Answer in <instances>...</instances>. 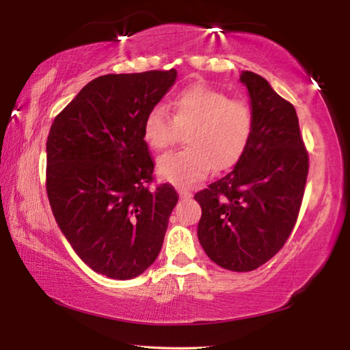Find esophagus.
I'll return each mask as SVG.
<instances>
[{
  "mask_svg": "<svg viewBox=\"0 0 350 350\" xmlns=\"http://www.w3.org/2000/svg\"><path fill=\"white\" fill-rule=\"evenodd\" d=\"M177 191H179V196L182 199H189V198L193 196L191 191H188V189H185V188H179V189H177Z\"/></svg>",
  "mask_w": 350,
  "mask_h": 350,
  "instance_id": "esophagus-1",
  "label": "esophagus"
}]
</instances>
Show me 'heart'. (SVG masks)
<instances>
[{"label": "heart", "instance_id": "heart-1", "mask_svg": "<svg viewBox=\"0 0 350 350\" xmlns=\"http://www.w3.org/2000/svg\"><path fill=\"white\" fill-rule=\"evenodd\" d=\"M173 114L154 106L144 118L142 135L154 151L167 150L185 131V150L159 159L157 173L176 187H191L215 170L239 161L250 144L254 112L245 100L230 98L215 88L196 85L177 94Z\"/></svg>", "mask_w": 350, "mask_h": 350}]
</instances>
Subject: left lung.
I'll use <instances>...</instances> for the list:
<instances>
[{
	"instance_id": "1",
	"label": "left lung",
	"mask_w": 350,
	"mask_h": 350,
	"mask_svg": "<svg viewBox=\"0 0 350 350\" xmlns=\"http://www.w3.org/2000/svg\"><path fill=\"white\" fill-rule=\"evenodd\" d=\"M254 129L232 173L196 193L199 242L208 258L233 271H252L281 250L299 215L309 154L293 105L262 77L244 70Z\"/></svg>"
}]
</instances>
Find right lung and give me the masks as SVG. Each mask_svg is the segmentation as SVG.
Returning a JSON list of instances; mask_svg holds the SVG:
<instances>
[{"label":"right lung","instance_id":"obj_1","mask_svg":"<svg viewBox=\"0 0 350 350\" xmlns=\"http://www.w3.org/2000/svg\"><path fill=\"white\" fill-rule=\"evenodd\" d=\"M177 72L94 79L55 117L46 144V191L70 247L111 280H131L156 260L179 200L170 183L150 189L154 162L142 125Z\"/></svg>","mask_w":350,"mask_h":350}]
</instances>
